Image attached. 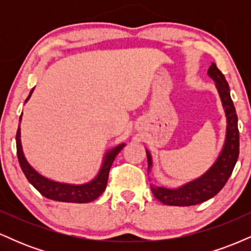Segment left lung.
Wrapping results in <instances>:
<instances>
[{
	"mask_svg": "<svg viewBox=\"0 0 251 251\" xmlns=\"http://www.w3.org/2000/svg\"><path fill=\"white\" fill-rule=\"evenodd\" d=\"M208 75L215 81L216 88L220 94L222 106L226 117V132L223 149L218 154L216 162L205 174L176 189L155 186L151 184L152 194L158 201L166 205L190 206L203 203L221 191L232 174L238 153H240V133L237 126V114L230 97V88L226 77L214 62L208 70ZM148 154L149 171L152 169V155L149 150Z\"/></svg>",
	"mask_w": 251,
	"mask_h": 251,
	"instance_id": "obj_1",
	"label": "left lung"
}]
</instances>
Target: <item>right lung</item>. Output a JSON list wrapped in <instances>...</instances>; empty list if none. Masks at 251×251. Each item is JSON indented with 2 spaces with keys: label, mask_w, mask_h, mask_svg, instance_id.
<instances>
[{
  "label": "right lung",
  "mask_w": 251,
  "mask_h": 251,
  "mask_svg": "<svg viewBox=\"0 0 251 251\" xmlns=\"http://www.w3.org/2000/svg\"><path fill=\"white\" fill-rule=\"evenodd\" d=\"M33 91L34 88L30 91L29 96H28L25 102L29 100ZM21 118L22 114L20 117V123H21ZM124 146H125V144H119L116 148L108 150L106 152L102 158V164L100 166L99 172L91 181L85 184H67L51 180L50 178L42 176L40 172H37L25 157L21 144V128H20V125L16 133L17 158H19L20 166H21L28 181L46 198L57 201H66V203H88V201L97 200L105 191L108 180L109 169L113 164V160L116 159V155L122 151Z\"/></svg>",
  "instance_id": "right-lung-1"
}]
</instances>
